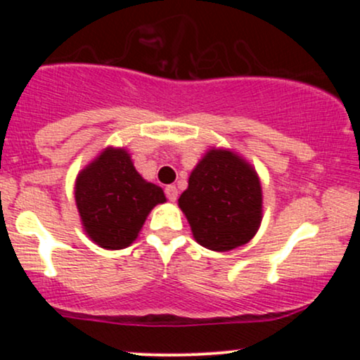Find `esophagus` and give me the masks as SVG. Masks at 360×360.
Returning a JSON list of instances; mask_svg holds the SVG:
<instances>
[{"mask_svg":"<svg viewBox=\"0 0 360 360\" xmlns=\"http://www.w3.org/2000/svg\"><path fill=\"white\" fill-rule=\"evenodd\" d=\"M166 196L169 201H176L177 200V188L176 186H166Z\"/></svg>","mask_w":360,"mask_h":360,"instance_id":"1","label":"esophagus"}]
</instances>
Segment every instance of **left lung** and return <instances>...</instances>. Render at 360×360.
Returning a JSON list of instances; mask_svg holds the SVG:
<instances>
[{"instance_id":"1","label":"left lung","mask_w":360,"mask_h":360,"mask_svg":"<svg viewBox=\"0 0 360 360\" xmlns=\"http://www.w3.org/2000/svg\"><path fill=\"white\" fill-rule=\"evenodd\" d=\"M194 240L210 250L245 245L262 221V188L255 169L225 148H210L179 196Z\"/></svg>"}]
</instances>
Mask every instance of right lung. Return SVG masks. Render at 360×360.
Wrapping results in <instances>:
<instances>
[{"label":"right lung","mask_w":360,"mask_h":360,"mask_svg":"<svg viewBox=\"0 0 360 360\" xmlns=\"http://www.w3.org/2000/svg\"><path fill=\"white\" fill-rule=\"evenodd\" d=\"M74 196L84 232L108 250L134 243L150 210L166 201L162 188L139 174L125 148L115 147L77 174Z\"/></svg>","instance_id":"1"}]
</instances>
